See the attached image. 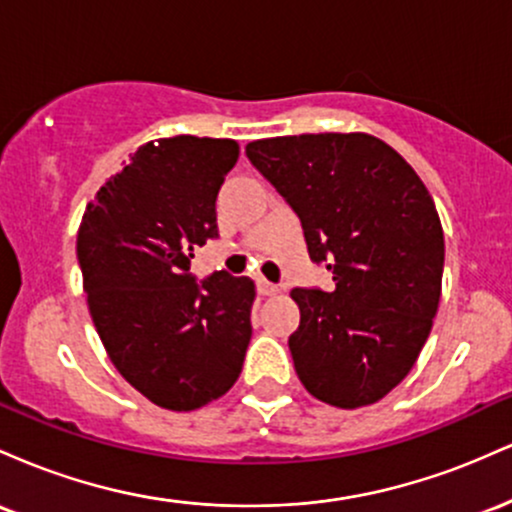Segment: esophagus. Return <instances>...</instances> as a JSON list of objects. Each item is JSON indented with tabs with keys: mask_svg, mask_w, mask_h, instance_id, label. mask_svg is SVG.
I'll return each instance as SVG.
<instances>
[{
	"mask_svg": "<svg viewBox=\"0 0 512 512\" xmlns=\"http://www.w3.org/2000/svg\"><path fill=\"white\" fill-rule=\"evenodd\" d=\"M257 293H260V296H274V293H279V286L262 279V276H257Z\"/></svg>",
	"mask_w": 512,
	"mask_h": 512,
	"instance_id": "1",
	"label": "esophagus"
}]
</instances>
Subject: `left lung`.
<instances>
[{
    "label": "left lung",
    "instance_id": "8db88e82",
    "mask_svg": "<svg viewBox=\"0 0 512 512\" xmlns=\"http://www.w3.org/2000/svg\"><path fill=\"white\" fill-rule=\"evenodd\" d=\"M301 219L310 260L334 289H293L298 378L339 409L383 399L414 368L438 313L445 240L436 204L392 146L363 132L245 146Z\"/></svg>",
    "mask_w": 512,
    "mask_h": 512
}]
</instances>
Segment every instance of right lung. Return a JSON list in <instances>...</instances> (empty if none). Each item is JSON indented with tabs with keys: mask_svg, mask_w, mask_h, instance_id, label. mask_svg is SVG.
I'll return each instance as SVG.
<instances>
[{
	"mask_svg": "<svg viewBox=\"0 0 512 512\" xmlns=\"http://www.w3.org/2000/svg\"><path fill=\"white\" fill-rule=\"evenodd\" d=\"M233 139L180 134L139 146L88 202L76 236L93 325L110 361L158 407L192 411L243 370L255 284L190 274L216 228V195L236 166Z\"/></svg>",
	"mask_w": 512,
	"mask_h": 512,
	"instance_id": "right-lung-1",
	"label": "right lung"
}]
</instances>
